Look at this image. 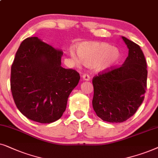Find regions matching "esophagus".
Returning <instances> with one entry per match:
<instances>
[{"label":"esophagus","mask_w":158,"mask_h":158,"mask_svg":"<svg viewBox=\"0 0 158 158\" xmlns=\"http://www.w3.org/2000/svg\"><path fill=\"white\" fill-rule=\"evenodd\" d=\"M82 78L85 81H89L90 79V76L89 74H87V73H84L82 75Z\"/></svg>","instance_id":"1"}]
</instances>
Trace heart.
I'll return each mask as SVG.
<instances>
[{"label": "heart", "mask_w": 158, "mask_h": 158, "mask_svg": "<svg viewBox=\"0 0 158 158\" xmlns=\"http://www.w3.org/2000/svg\"><path fill=\"white\" fill-rule=\"evenodd\" d=\"M78 56L87 66H94L99 71L110 69L118 61L120 52L116 48L100 42H84L77 48ZM71 57L75 61L78 59L73 52Z\"/></svg>", "instance_id": "obj_1"}]
</instances>
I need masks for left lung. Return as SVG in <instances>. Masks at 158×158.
Returning <instances> with one entry per match:
<instances>
[{
  "label": "left lung",
  "instance_id": "8db88e82",
  "mask_svg": "<svg viewBox=\"0 0 158 158\" xmlns=\"http://www.w3.org/2000/svg\"><path fill=\"white\" fill-rule=\"evenodd\" d=\"M129 56L121 66H113L93 77L92 106L105 121L121 123L136 112L144 99L148 70L144 53L137 44L122 37Z\"/></svg>",
  "mask_w": 158,
  "mask_h": 158
}]
</instances>
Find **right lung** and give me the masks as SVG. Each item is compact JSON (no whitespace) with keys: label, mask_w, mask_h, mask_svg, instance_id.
<instances>
[{"label":"right lung","mask_w":158,"mask_h":158,"mask_svg":"<svg viewBox=\"0 0 158 158\" xmlns=\"http://www.w3.org/2000/svg\"><path fill=\"white\" fill-rule=\"evenodd\" d=\"M63 50L33 37L16 52L10 71V90L16 107L31 121L50 123L66 110L80 75L60 66Z\"/></svg>","instance_id":"right-lung-1"}]
</instances>
